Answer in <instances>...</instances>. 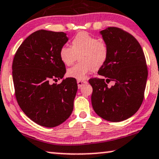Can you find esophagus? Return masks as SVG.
Segmentation results:
<instances>
[{
    "label": "esophagus",
    "instance_id": "obj_1",
    "mask_svg": "<svg viewBox=\"0 0 159 159\" xmlns=\"http://www.w3.org/2000/svg\"><path fill=\"white\" fill-rule=\"evenodd\" d=\"M77 84H78V86H79V88H80V87L84 86V84H87V81H86V80H77Z\"/></svg>",
    "mask_w": 159,
    "mask_h": 159
}]
</instances>
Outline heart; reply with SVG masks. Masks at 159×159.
<instances>
[{
  "label": "heart",
  "instance_id": "obj_1",
  "mask_svg": "<svg viewBox=\"0 0 159 159\" xmlns=\"http://www.w3.org/2000/svg\"><path fill=\"white\" fill-rule=\"evenodd\" d=\"M108 46L104 40L99 39L86 32H80L72 39V48L62 46L60 50V59L70 66L79 56V63L68 68L67 75L73 79L83 80L93 70H98L107 62Z\"/></svg>",
  "mask_w": 159,
  "mask_h": 159
}]
</instances>
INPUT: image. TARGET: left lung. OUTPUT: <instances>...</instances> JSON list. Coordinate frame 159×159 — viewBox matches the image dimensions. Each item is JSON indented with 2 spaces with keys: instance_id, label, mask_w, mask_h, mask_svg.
Returning <instances> with one entry per match:
<instances>
[{
  "instance_id": "obj_1",
  "label": "left lung",
  "mask_w": 159,
  "mask_h": 159,
  "mask_svg": "<svg viewBox=\"0 0 159 159\" xmlns=\"http://www.w3.org/2000/svg\"><path fill=\"white\" fill-rule=\"evenodd\" d=\"M109 49L107 62L98 74L104 79H89L93 88L91 104L99 117L110 122L132 117L144 99L148 68L143 49L129 33L117 27L100 32ZM111 80L115 85L107 86Z\"/></svg>"
}]
</instances>
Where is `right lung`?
Segmentation results:
<instances>
[{
  "mask_svg": "<svg viewBox=\"0 0 159 159\" xmlns=\"http://www.w3.org/2000/svg\"><path fill=\"white\" fill-rule=\"evenodd\" d=\"M64 32L38 30L30 34L13 57L12 75L20 108L35 123L54 127L72 113L78 90L76 80L63 78L66 66L60 50L68 42Z\"/></svg>",
  "mask_w": 159,
  "mask_h": 159,
  "instance_id": "add662e5",
  "label": "right lung"
}]
</instances>
